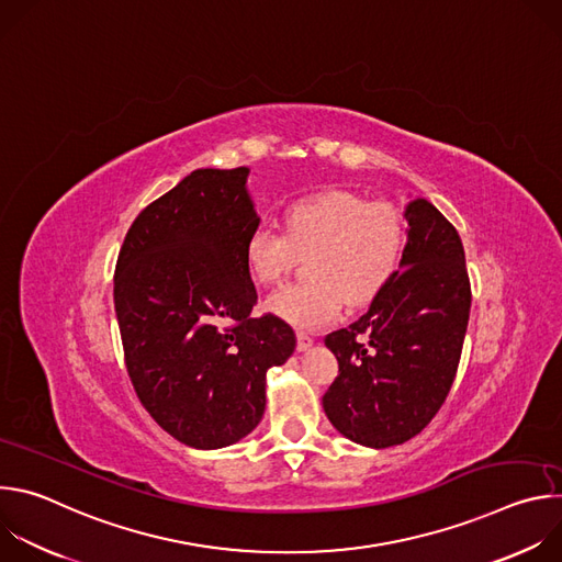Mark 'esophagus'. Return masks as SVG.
<instances>
[{
    "instance_id": "1",
    "label": "esophagus",
    "mask_w": 562,
    "mask_h": 562,
    "mask_svg": "<svg viewBox=\"0 0 562 562\" xmlns=\"http://www.w3.org/2000/svg\"><path fill=\"white\" fill-rule=\"evenodd\" d=\"M311 345H313V340L306 334H297V351H306V349H311Z\"/></svg>"
}]
</instances>
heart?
<instances>
[{
    "instance_id": "1",
    "label": "heart",
    "mask_w": 562,
    "mask_h": 562,
    "mask_svg": "<svg viewBox=\"0 0 562 562\" xmlns=\"http://www.w3.org/2000/svg\"><path fill=\"white\" fill-rule=\"evenodd\" d=\"M407 226L391 202L325 189L291 202L284 235L256 226L245 243V262L262 286L278 284L306 256L308 282L291 284L267 300V311L286 325L315 331L351 306L371 302L395 276L405 251Z\"/></svg>"
}]
</instances>
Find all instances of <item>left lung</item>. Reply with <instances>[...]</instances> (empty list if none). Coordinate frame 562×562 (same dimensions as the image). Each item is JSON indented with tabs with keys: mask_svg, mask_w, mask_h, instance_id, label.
Here are the masks:
<instances>
[{
	"mask_svg": "<svg viewBox=\"0 0 562 562\" xmlns=\"http://www.w3.org/2000/svg\"><path fill=\"white\" fill-rule=\"evenodd\" d=\"M405 220L407 245L395 276L360 319L325 338L340 367L323 397L325 414L345 438L371 449L412 440L438 414L471 308L458 231L425 198L405 206Z\"/></svg>",
	"mask_w": 562,
	"mask_h": 562,
	"instance_id": "left-lung-1",
	"label": "left lung"
}]
</instances>
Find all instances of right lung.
I'll return each mask as SVG.
<instances>
[{
	"label": "right lung",
	"instance_id": "add662e5",
	"mask_svg": "<svg viewBox=\"0 0 562 562\" xmlns=\"http://www.w3.org/2000/svg\"><path fill=\"white\" fill-rule=\"evenodd\" d=\"M249 169H198L131 224L115 267V313L135 393L150 418L193 449L249 436L267 405V371L295 334L254 317L245 243L260 226Z\"/></svg>",
	"mask_w": 562,
	"mask_h": 562
}]
</instances>
